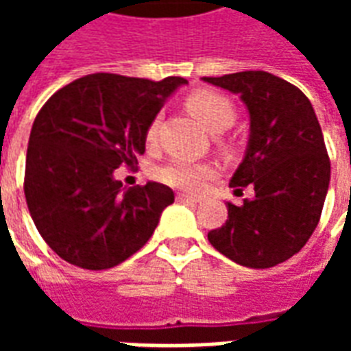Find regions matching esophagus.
<instances>
[{
    "mask_svg": "<svg viewBox=\"0 0 351 351\" xmlns=\"http://www.w3.org/2000/svg\"><path fill=\"white\" fill-rule=\"evenodd\" d=\"M176 201H180V203H191V205H195V203H199L201 199L191 197V195H186V193H178V195H176Z\"/></svg>",
    "mask_w": 351,
    "mask_h": 351,
    "instance_id": "1",
    "label": "esophagus"
}]
</instances>
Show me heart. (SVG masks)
Wrapping results in <instances>:
<instances>
[{"label":"heart","instance_id":"b5f03b06","mask_svg":"<svg viewBox=\"0 0 351 351\" xmlns=\"http://www.w3.org/2000/svg\"><path fill=\"white\" fill-rule=\"evenodd\" d=\"M186 107L210 133H221L229 130L237 118L233 101L229 99L228 95L213 92V90H197L190 93L186 99ZM158 128H160V118L156 116L152 118V122L148 123L145 133V141L148 146L156 145ZM214 175H216V169L210 163H199V161L190 160H171L156 173L158 180L176 190L188 191V193L201 190Z\"/></svg>","mask_w":351,"mask_h":351}]
</instances>
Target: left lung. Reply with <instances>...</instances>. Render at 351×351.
Returning a JSON list of instances; mask_svg holds the SVG:
<instances>
[{"mask_svg":"<svg viewBox=\"0 0 351 351\" xmlns=\"http://www.w3.org/2000/svg\"><path fill=\"white\" fill-rule=\"evenodd\" d=\"M239 93L250 112V143L231 188L254 186L256 197L228 203V220L208 231L226 258L269 269L295 256L314 233L331 178L322 128L308 97L265 71L203 77Z\"/></svg>","mask_w":351,"mask_h":351,"instance_id":"1","label":"left lung"}]
</instances>
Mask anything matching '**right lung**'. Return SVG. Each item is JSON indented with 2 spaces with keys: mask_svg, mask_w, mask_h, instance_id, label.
<instances>
[{
  "mask_svg": "<svg viewBox=\"0 0 351 351\" xmlns=\"http://www.w3.org/2000/svg\"><path fill=\"white\" fill-rule=\"evenodd\" d=\"M182 77L95 73L60 88L35 116L24 193L45 243L67 263L103 271L138 252L175 201L158 182L122 191L114 169L137 165L148 123Z\"/></svg>",
  "mask_w": 351,
  "mask_h": 351,
  "instance_id": "right-lung-1",
  "label": "right lung"
}]
</instances>
